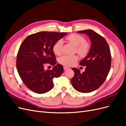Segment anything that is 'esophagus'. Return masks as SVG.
Wrapping results in <instances>:
<instances>
[{
    "label": "esophagus",
    "instance_id": "1",
    "mask_svg": "<svg viewBox=\"0 0 126 126\" xmlns=\"http://www.w3.org/2000/svg\"><path fill=\"white\" fill-rule=\"evenodd\" d=\"M69 69V68L67 67V66H64V67H63V69H64V70H66Z\"/></svg>",
    "mask_w": 126,
    "mask_h": 126
}]
</instances>
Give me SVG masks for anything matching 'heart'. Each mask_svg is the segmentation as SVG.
I'll list each match as a JSON object with an SVG mask.
<instances>
[{
	"mask_svg": "<svg viewBox=\"0 0 126 126\" xmlns=\"http://www.w3.org/2000/svg\"><path fill=\"white\" fill-rule=\"evenodd\" d=\"M66 40L76 47V51L81 57L86 56L89 52L90 44L86 41L85 38L79 34L71 33L66 37ZM63 43L62 40H59L54 44L52 50L57 55L61 54L62 51ZM78 60L76 55H64L59 58V62L63 65L71 66L74 64Z\"/></svg>",
	"mask_w": 126,
	"mask_h": 126,
	"instance_id": "1",
	"label": "heart"
}]
</instances>
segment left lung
<instances>
[{"mask_svg": "<svg viewBox=\"0 0 126 126\" xmlns=\"http://www.w3.org/2000/svg\"><path fill=\"white\" fill-rule=\"evenodd\" d=\"M78 32L88 35L91 45L88 54L79 63L86 66L85 71L81 74L79 69L72 68L75 75L71 83L79 92L88 93L99 88L105 81L111 67V56L107 42L99 34L90 29Z\"/></svg>", "mask_w": 126, "mask_h": 126, "instance_id": "1", "label": "left lung"}]
</instances>
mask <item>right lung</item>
<instances>
[{
    "mask_svg": "<svg viewBox=\"0 0 126 126\" xmlns=\"http://www.w3.org/2000/svg\"><path fill=\"white\" fill-rule=\"evenodd\" d=\"M66 32H41L27 37L21 44L17 56L16 67L26 87L37 94H44L54 87L52 79L63 72V66L56 64L52 47ZM54 65L53 69H44V65Z\"/></svg>",
    "mask_w": 126,
    "mask_h": 126,
    "instance_id": "right-lung-1",
    "label": "right lung"
}]
</instances>
